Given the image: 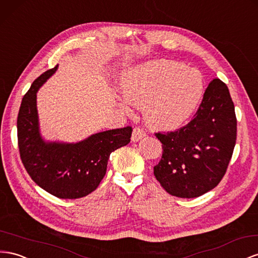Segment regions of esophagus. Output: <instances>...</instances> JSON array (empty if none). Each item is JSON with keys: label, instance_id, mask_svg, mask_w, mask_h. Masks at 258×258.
I'll use <instances>...</instances> for the list:
<instances>
[{"label": "esophagus", "instance_id": "34e87169", "mask_svg": "<svg viewBox=\"0 0 258 258\" xmlns=\"http://www.w3.org/2000/svg\"><path fill=\"white\" fill-rule=\"evenodd\" d=\"M145 136H146V134H145V131L143 129L139 128V127H136L134 129V131H132L131 140H132V142H138L139 140H141V139L144 138Z\"/></svg>", "mask_w": 258, "mask_h": 258}]
</instances>
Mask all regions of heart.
Listing matches in <instances>:
<instances>
[{
  "instance_id": "heart-1",
  "label": "heart",
  "mask_w": 258,
  "mask_h": 258,
  "mask_svg": "<svg viewBox=\"0 0 258 258\" xmlns=\"http://www.w3.org/2000/svg\"><path fill=\"white\" fill-rule=\"evenodd\" d=\"M120 86L127 100L143 107L144 119L157 130H173L194 114L205 92L202 74L172 60H153L124 72ZM129 109V103L121 100Z\"/></svg>"
}]
</instances>
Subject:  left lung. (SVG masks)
<instances>
[{"label":"left lung","mask_w":258,"mask_h":258,"mask_svg":"<svg viewBox=\"0 0 258 258\" xmlns=\"http://www.w3.org/2000/svg\"><path fill=\"white\" fill-rule=\"evenodd\" d=\"M155 136L163 155L154 176L166 192L192 199L213 190L225 176L236 141L234 105L226 83L212 80L189 123Z\"/></svg>","instance_id":"8db88e82"}]
</instances>
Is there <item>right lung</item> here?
I'll list each match as a JSON object with an SVG mask.
<instances>
[{
	"label": "right lung",
	"instance_id": "add662e5",
	"mask_svg": "<svg viewBox=\"0 0 258 258\" xmlns=\"http://www.w3.org/2000/svg\"><path fill=\"white\" fill-rule=\"evenodd\" d=\"M57 66L34 80L23 97L17 117L19 154L40 187L59 199H80L99 186L110 153L130 142L132 128L99 132L78 143L45 142L39 130L37 92Z\"/></svg>",
	"mask_w": 258,
	"mask_h": 258
}]
</instances>
